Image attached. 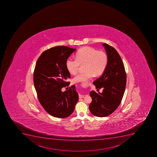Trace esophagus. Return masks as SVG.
Here are the masks:
<instances>
[{
  "label": "esophagus",
  "mask_w": 157,
  "mask_h": 157,
  "mask_svg": "<svg viewBox=\"0 0 157 157\" xmlns=\"http://www.w3.org/2000/svg\"><path fill=\"white\" fill-rule=\"evenodd\" d=\"M85 97V95H79V98H82Z\"/></svg>",
  "instance_id": "esophagus-1"
}]
</instances>
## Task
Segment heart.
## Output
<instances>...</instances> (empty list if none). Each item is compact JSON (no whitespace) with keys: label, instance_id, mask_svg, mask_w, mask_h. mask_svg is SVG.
Masks as SVG:
<instances>
[{"label":"heart","instance_id":"heart-1","mask_svg":"<svg viewBox=\"0 0 157 157\" xmlns=\"http://www.w3.org/2000/svg\"><path fill=\"white\" fill-rule=\"evenodd\" d=\"M75 58H68L66 61V68L72 75L77 73L79 66L84 65L85 72L78 74L73 79L75 83L86 82L94 75H102L108 63V56L105 52L91 47L79 49L75 55Z\"/></svg>","mask_w":157,"mask_h":157}]
</instances>
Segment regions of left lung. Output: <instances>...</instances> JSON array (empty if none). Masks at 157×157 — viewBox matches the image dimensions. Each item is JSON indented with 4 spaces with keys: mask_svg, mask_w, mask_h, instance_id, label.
<instances>
[{
    "mask_svg": "<svg viewBox=\"0 0 157 157\" xmlns=\"http://www.w3.org/2000/svg\"><path fill=\"white\" fill-rule=\"evenodd\" d=\"M108 56V63L101 77L93 82L96 89L103 88L102 93L92 91L90 95L92 101L89 105L92 114L98 117L109 116L120 104L126 85L124 65L115 48L103 44Z\"/></svg>",
    "mask_w": 157,
    "mask_h": 157,
    "instance_id": "obj_1",
    "label": "left lung"
}]
</instances>
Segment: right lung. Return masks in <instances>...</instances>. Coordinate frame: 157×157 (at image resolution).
<instances>
[{"label":"right lung","instance_id":"add662e5","mask_svg":"<svg viewBox=\"0 0 157 157\" xmlns=\"http://www.w3.org/2000/svg\"><path fill=\"white\" fill-rule=\"evenodd\" d=\"M75 50L66 46L54 47L44 52L35 65L34 85L38 100L47 113L55 117L71 115L78 100L75 85L67 91H61L70 84L66 82L71 75L66 61Z\"/></svg>","mask_w":157,"mask_h":157}]
</instances>
